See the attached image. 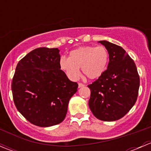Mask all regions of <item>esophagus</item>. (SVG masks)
<instances>
[{"instance_id": "1", "label": "esophagus", "mask_w": 151, "mask_h": 151, "mask_svg": "<svg viewBox=\"0 0 151 151\" xmlns=\"http://www.w3.org/2000/svg\"><path fill=\"white\" fill-rule=\"evenodd\" d=\"M84 86H85V85L83 84V83H78V87H79V88H82V87H84Z\"/></svg>"}]
</instances>
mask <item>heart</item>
I'll use <instances>...</instances> for the list:
<instances>
[{
  "instance_id": "obj_1",
  "label": "heart",
  "mask_w": 151,
  "mask_h": 151,
  "mask_svg": "<svg viewBox=\"0 0 151 151\" xmlns=\"http://www.w3.org/2000/svg\"><path fill=\"white\" fill-rule=\"evenodd\" d=\"M109 62V52L103 46H84L72 50L69 58L62 57L60 66L69 78L77 80L81 67L83 74L91 80L101 77Z\"/></svg>"
}]
</instances>
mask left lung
Instances as JSON below:
<instances>
[{
    "mask_svg": "<svg viewBox=\"0 0 151 151\" xmlns=\"http://www.w3.org/2000/svg\"><path fill=\"white\" fill-rule=\"evenodd\" d=\"M99 43L108 50L109 61L104 74L88 85L91 90L88 104L98 119L117 121L136 103L139 76L134 61L122 47L106 41Z\"/></svg>",
    "mask_w": 151,
    "mask_h": 151,
    "instance_id": "1",
    "label": "left lung"
}]
</instances>
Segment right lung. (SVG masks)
Masks as SVG:
<instances>
[{
	"label": "right lung",
	"instance_id": "right-lung-1",
	"mask_svg": "<svg viewBox=\"0 0 151 151\" xmlns=\"http://www.w3.org/2000/svg\"><path fill=\"white\" fill-rule=\"evenodd\" d=\"M58 48L39 47L17 63L12 83L17 110L32 124L48 127L66 118L68 104L78 84L60 70Z\"/></svg>",
	"mask_w": 151,
	"mask_h": 151
}]
</instances>
